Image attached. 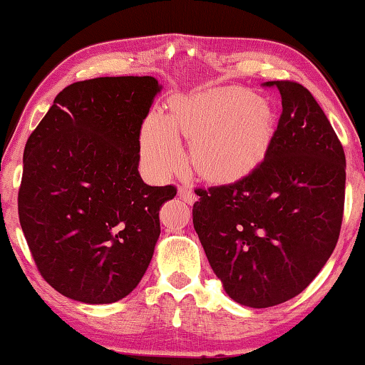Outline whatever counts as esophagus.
<instances>
[{
    "mask_svg": "<svg viewBox=\"0 0 365 365\" xmlns=\"http://www.w3.org/2000/svg\"><path fill=\"white\" fill-rule=\"evenodd\" d=\"M178 197H180L183 202H187L190 205L197 202V195H195L192 192V188H188V187H178Z\"/></svg>",
    "mask_w": 365,
    "mask_h": 365,
    "instance_id": "1",
    "label": "esophagus"
}]
</instances>
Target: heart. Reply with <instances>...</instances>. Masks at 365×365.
<instances>
[{
	"label": "heart",
	"mask_w": 365,
	"mask_h": 365,
	"mask_svg": "<svg viewBox=\"0 0 365 365\" xmlns=\"http://www.w3.org/2000/svg\"><path fill=\"white\" fill-rule=\"evenodd\" d=\"M175 131L193 143L200 175L236 182L264 160L274 135V110L253 92L223 89L177 99L168 119L152 112L143 122L140 148L157 175L165 177L183 165Z\"/></svg>",
	"instance_id": "b5f03b06"
}]
</instances>
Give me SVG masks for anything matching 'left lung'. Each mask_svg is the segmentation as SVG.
I'll return each instance as SVG.
<instances>
[{
	"label": "left lung",
	"instance_id": "8db88e82",
	"mask_svg": "<svg viewBox=\"0 0 365 365\" xmlns=\"http://www.w3.org/2000/svg\"><path fill=\"white\" fill-rule=\"evenodd\" d=\"M283 114L264 160L241 180L198 188L193 227L238 304L271 307L304 291L336 248L346 155L304 86L271 81Z\"/></svg>",
	"mask_w": 365,
	"mask_h": 365
}]
</instances>
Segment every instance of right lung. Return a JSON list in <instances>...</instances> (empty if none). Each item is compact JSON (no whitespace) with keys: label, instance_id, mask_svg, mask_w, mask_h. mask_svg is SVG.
<instances>
[{"label":"right lung","instance_id":"obj_1","mask_svg":"<svg viewBox=\"0 0 365 365\" xmlns=\"http://www.w3.org/2000/svg\"><path fill=\"white\" fill-rule=\"evenodd\" d=\"M162 86L150 76L74 82L31 133L18 212L39 273L61 294L110 304L140 283L177 188L138 173L140 127Z\"/></svg>","mask_w":365,"mask_h":365}]
</instances>
